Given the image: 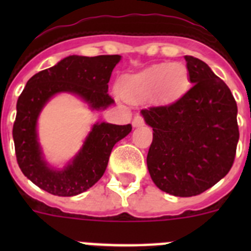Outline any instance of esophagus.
Returning <instances> with one entry per match:
<instances>
[{
	"mask_svg": "<svg viewBox=\"0 0 251 251\" xmlns=\"http://www.w3.org/2000/svg\"><path fill=\"white\" fill-rule=\"evenodd\" d=\"M133 127H142L145 124V118L142 117L141 114H137L134 118H133Z\"/></svg>",
	"mask_w": 251,
	"mask_h": 251,
	"instance_id": "obj_1",
	"label": "esophagus"
}]
</instances>
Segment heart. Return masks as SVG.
Segmentation results:
<instances>
[{
    "label": "heart",
    "instance_id": "b5f03b06",
    "mask_svg": "<svg viewBox=\"0 0 251 251\" xmlns=\"http://www.w3.org/2000/svg\"><path fill=\"white\" fill-rule=\"evenodd\" d=\"M188 81L187 69L181 64H161L129 76L123 83V93L129 99H146L157 93L159 98H176Z\"/></svg>",
    "mask_w": 251,
    "mask_h": 251
}]
</instances>
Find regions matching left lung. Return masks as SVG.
I'll return each mask as SVG.
<instances>
[{"label": "left lung", "mask_w": 251, "mask_h": 251, "mask_svg": "<svg viewBox=\"0 0 251 251\" xmlns=\"http://www.w3.org/2000/svg\"><path fill=\"white\" fill-rule=\"evenodd\" d=\"M192 86L166 105L142 110L153 128L147 166L162 191L196 196L229 174L239 141L238 105L202 60L185 56Z\"/></svg>", "instance_id": "1"}]
</instances>
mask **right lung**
<instances>
[{"label": "right lung", "instance_id": "1", "mask_svg": "<svg viewBox=\"0 0 251 251\" xmlns=\"http://www.w3.org/2000/svg\"><path fill=\"white\" fill-rule=\"evenodd\" d=\"M119 55H72L31 77L20 94L12 136L19 167L31 182L55 196H75L98 182L108 166L117 142L132 130L130 124H95L84 147L72 165L54 171L41 158L37 143L36 121L46 101L60 92L79 95L93 109H105L114 103L108 83Z\"/></svg>", "mask_w": 251, "mask_h": 251}]
</instances>
